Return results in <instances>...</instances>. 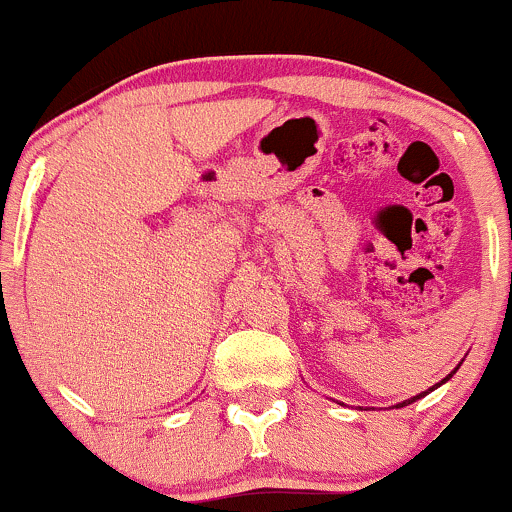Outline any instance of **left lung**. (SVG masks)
I'll use <instances>...</instances> for the list:
<instances>
[{"label":"left lung","instance_id":"8db88e82","mask_svg":"<svg viewBox=\"0 0 512 512\" xmlns=\"http://www.w3.org/2000/svg\"><path fill=\"white\" fill-rule=\"evenodd\" d=\"M449 378H452V373H449V376L447 378H444V381H449ZM442 381V383H444ZM437 386H439V383H437ZM432 390V388H430ZM422 395H427V393H420V395H415V398H410V400H403V403H400L398 405V408H405V405H410V403H415V400H420L422 398Z\"/></svg>","mask_w":512,"mask_h":512}]
</instances>
